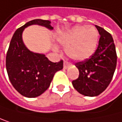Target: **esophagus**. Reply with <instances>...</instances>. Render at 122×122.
<instances>
[{
    "instance_id": "esophagus-1",
    "label": "esophagus",
    "mask_w": 122,
    "mask_h": 122,
    "mask_svg": "<svg viewBox=\"0 0 122 122\" xmlns=\"http://www.w3.org/2000/svg\"><path fill=\"white\" fill-rule=\"evenodd\" d=\"M69 65H70V64H69V62L66 61L64 62V69H67V68L69 67Z\"/></svg>"
}]
</instances>
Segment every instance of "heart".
Listing matches in <instances>:
<instances>
[{"label": "heart", "mask_w": 122, "mask_h": 122, "mask_svg": "<svg viewBox=\"0 0 122 122\" xmlns=\"http://www.w3.org/2000/svg\"><path fill=\"white\" fill-rule=\"evenodd\" d=\"M99 34L94 27L78 25L61 34L58 41L65 47L66 55L75 61L89 58L96 50ZM57 50V47H55Z\"/></svg>", "instance_id": "heart-1"}]
</instances>
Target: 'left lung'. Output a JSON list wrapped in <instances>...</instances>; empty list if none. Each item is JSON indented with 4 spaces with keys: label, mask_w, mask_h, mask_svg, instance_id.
Instances as JSON below:
<instances>
[{
    "label": "left lung",
    "mask_w": 122,
    "mask_h": 122,
    "mask_svg": "<svg viewBox=\"0 0 122 122\" xmlns=\"http://www.w3.org/2000/svg\"><path fill=\"white\" fill-rule=\"evenodd\" d=\"M95 26L100 35L98 47L88 58L75 63L79 76L72 81L75 89L87 97L97 96L106 89L113 78L117 61L111 34L102 27Z\"/></svg>",
    "instance_id": "8db88e82"
}]
</instances>
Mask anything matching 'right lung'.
Masks as SVG:
<instances>
[{"label": "right lung", "mask_w": 122, "mask_h": 122, "mask_svg": "<svg viewBox=\"0 0 122 122\" xmlns=\"http://www.w3.org/2000/svg\"><path fill=\"white\" fill-rule=\"evenodd\" d=\"M39 25L50 30V21L33 20L19 28L14 34L6 53V66L9 81L22 96L34 98L49 88L55 73L63 69V60L54 63L44 54L30 52L25 46L22 34L25 28Z\"/></svg>", "instance_id": "add662e5"}]
</instances>
